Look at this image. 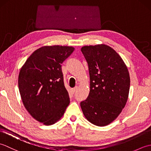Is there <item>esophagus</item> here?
Returning <instances> with one entry per match:
<instances>
[{
    "label": "esophagus",
    "mask_w": 151,
    "mask_h": 151,
    "mask_svg": "<svg viewBox=\"0 0 151 151\" xmlns=\"http://www.w3.org/2000/svg\"><path fill=\"white\" fill-rule=\"evenodd\" d=\"M76 89H77V87H75V88L71 89V91H72V92L73 93L76 91Z\"/></svg>",
    "instance_id": "34e87169"
}]
</instances>
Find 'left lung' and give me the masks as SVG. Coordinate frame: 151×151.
I'll use <instances>...</instances> for the list:
<instances>
[{"label": "left lung", "mask_w": 151, "mask_h": 151, "mask_svg": "<svg viewBox=\"0 0 151 151\" xmlns=\"http://www.w3.org/2000/svg\"><path fill=\"white\" fill-rule=\"evenodd\" d=\"M81 51L88 64L90 91L81 106L90 123L104 127L113 122L126 105L129 70L121 56L106 45L84 46Z\"/></svg>", "instance_id": "1"}]
</instances>
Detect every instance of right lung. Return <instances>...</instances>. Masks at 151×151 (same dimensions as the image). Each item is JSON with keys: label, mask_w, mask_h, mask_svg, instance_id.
Masks as SVG:
<instances>
[{"label": "right lung", "mask_w": 151, "mask_h": 151, "mask_svg": "<svg viewBox=\"0 0 151 151\" xmlns=\"http://www.w3.org/2000/svg\"><path fill=\"white\" fill-rule=\"evenodd\" d=\"M75 50L73 47L45 46L35 50L20 70L18 86L25 108L35 119L53 124L69 104L62 64Z\"/></svg>", "instance_id": "obj_1"}]
</instances>
